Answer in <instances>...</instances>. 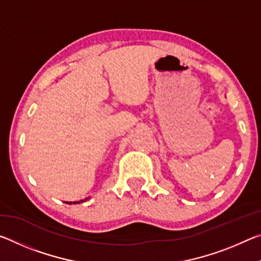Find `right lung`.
<instances>
[{"instance_id": "add662e5", "label": "right lung", "mask_w": 261, "mask_h": 261, "mask_svg": "<svg viewBox=\"0 0 261 261\" xmlns=\"http://www.w3.org/2000/svg\"><path fill=\"white\" fill-rule=\"evenodd\" d=\"M85 200H87V198H86V199H84V200H81V201H73V202H68L67 201V204H79V202H83V201H85Z\"/></svg>"}]
</instances>
